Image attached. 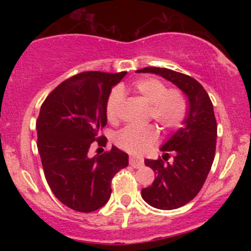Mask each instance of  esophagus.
I'll use <instances>...</instances> for the list:
<instances>
[{"label": "esophagus", "instance_id": "1", "mask_svg": "<svg viewBox=\"0 0 251 251\" xmlns=\"http://www.w3.org/2000/svg\"><path fill=\"white\" fill-rule=\"evenodd\" d=\"M129 165L133 166L134 169H139L144 165V162L142 159H137V158L131 157V158H129Z\"/></svg>", "mask_w": 251, "mask_h": 251}]
</instances>
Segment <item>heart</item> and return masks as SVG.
Returning a JSON list of instances; mask_svg holds the SVG:
<instances>
[{
    "mask_svg": "<svg viewBox=\"0 0 251 251\" xmlns=\"http://www.w3.org/2000/svg\"><path fill=\"white\" fill-rule=\"evenodd\" d=\"M135 93L150 105V117L165 131L177 128L186 116L185 98L178 89L168 88L157 77H143L133 83ZM124 91L114 87L106 101V117L111 123L118 122L124 102ZM118 148L132 154H143L158 142V131L154 126L135 127L127 126L119 131L114 138Z\"/></svg>",
    "mask_w": 251,
    "mask_h": 251,
    "instance_id": "heart-1",
    "label": "heart"
}]
</instances>
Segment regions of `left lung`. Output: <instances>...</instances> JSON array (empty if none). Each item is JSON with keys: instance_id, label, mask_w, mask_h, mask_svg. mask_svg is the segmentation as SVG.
<instances>
[{"instance_id": "1", "label": "left lung", "mask_w": 251, "mask_h": 251, "mask_svg": "<svg viewBox=\"0 0 251 251\" xmlns=\"http://www.w3.org/2000/svg\"><path fill=\"white\" fill-rule=\"evenodd\" d=\"M138 73H153L175 83L189 101L183 127L160 148L164 155L174 152V162L145 159V165L154 171L152 185L142 190L146 203L160 210H174L185 205L201 191L214 163L217 123L214 106L205 89L194 77L159 67H146Z\"/></svg>"}]
</instances>
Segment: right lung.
Wrapping results in <instances>:
<instances>
[{"instance_id":"obj_1","label":"right lung","mask_w":251,"mask_h":251,"mask_svg":"<svg viewBox=\"0 0 251 251\" xmlns=\"http://www.w3.org/2000/svg\"><path fill=\"white\" fill-rule=\"evenodd\" d=\"M127 72H83L65 80L43 101L36 122L37 150L55 197L79 212L100 209L111 197L112 178L128 165V154L111 151L88 157L92 143L106 145V101Z\"/></svg>"}]
</instances>
